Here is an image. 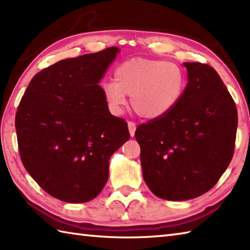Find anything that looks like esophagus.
<instances>
[{"instance_id": "34e87169", "label": "esophagus", "mask_w": 250, "mask_h": 250, "mask_svg": "<svg viewBox=\"0 0 250 250\" xmlns=\"http://www.w3.org/2000/svg\"><path fill=\"white\" fill-rule=\"evenodd\" d=\"M128 128H129V131H130V134H131V136H134L135 130H136V125H135V122H133V121H128Z\"/></svg>"}]
</instances>
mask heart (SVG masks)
Segmentation results:
<instances>
[{"label": "heart", "instance_id": "b5f03b06", "mask_svg": "<svg viewBox=\"0 0 250 250\" xmlns=\"http://www.w3.org/2000/svg\"><path fill=\"white\" fill-rule=\"evenodd\" d=\"M186 87L183 68L164 60L136 58L125 61L115 71V82L104 83L109 108L120 114L131 95V107L142 118L157 119L178 104Z\"/></svg>", "mask_w": 250, "mask_h": 250}]
</instances>
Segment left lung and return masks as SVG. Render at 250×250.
Wrapping results in <instances>:
<instances>
[{
    "label": "left lung",
    "instance_id": "left-lung-1",
    "mask_svg": "<svg viewBox=\"0 0 250 250\" xmlns=\"http://www.w3.org/2000/svg\"><path fill=\"white\" fill-rule=\"evenodd\" d=\"M184 65L188 83L178 104L135 131L148 188L168 201L213 188L229 167L236 139L237 109L218 73L205 63Z\"/></svg>",
    "mask_w": 250,
    "mask_h": 250
}]
</instances>
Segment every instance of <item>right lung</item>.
<instances>
[{"label":"right lung","instance_id":"obj_1","mask_svg":"<svg viewBox=\"0 0 250 250\" xmlns=\"http://www.w3.org/2000/svg\"><path fill=\"white\" fill-rule=\"evenodd\" d=\"M119 51L61 60L31 79L16 113L18 148L40 187L68 203L94 199L107 182L109 158L130 139L99 86Z\"/></svg>","mask_w":250,"mask_h":250}]
</instances>
